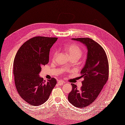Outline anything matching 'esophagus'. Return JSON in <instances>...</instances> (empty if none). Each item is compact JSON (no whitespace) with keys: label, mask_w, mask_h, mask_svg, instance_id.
Wrapping results in <instances>:
<instances>
[{"label":"esophagus","mask_w":125,"mask_h":125,"mask_svg":"<svg viewBox=\"0 0 125 125\" xmlns=\"http://www.w3.org/2000/svg\"><path fill=\"white\" fill-rule=\"evenodd\" d=\"M63 83H64V82L63 80H59L58 82H57V83L58 84V85H59V86H62V85L63 84Z\"/></svg>","instance_id":"1"}]
</instances>
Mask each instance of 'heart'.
I'll return each instance as SVG.
<instances>
[{
  "label": "heart",
  "instance_id": "obj_1",
  "mask_svg": "<svg viewBox=\"0 0 125 125\" xmlns=\"http://www.w3.org/2000/svg\"><path fill=\"white\" fill-rule=\"evenodd\" d=\"M65 49L68 53L70 57H77L78 59L82 56L83 50L76 43H72L67 45L65 47ZM56 55V53L54 55V57Z\"/></svg>",
  "mask_w": 125,
  "mask_h": 125
}]
</instances>
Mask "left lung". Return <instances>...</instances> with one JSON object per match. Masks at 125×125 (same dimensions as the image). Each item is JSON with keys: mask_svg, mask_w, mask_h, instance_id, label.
I'll return each mask as SVG.
<instances>
[{"mask_svg": "<svg viewBox=\"0 0 125 125\" xmlns=\"http://www.w3.org/2000/svg\"><path fill=\"white\" fill-rule=\"evenodd\" d=\"M85 45L87 57L81 77H83L80 89L72 83V90L69 94V102L74 106L83 108L92 104L99 95L109 76V64L106 53L98 43L89 38H72Z\"/></svg>", "mask_w": 125, "mask_h": 125, "instance_id": "8db88e82", "label": "left lung"}]
</instances>
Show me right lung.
<instances>
[{
	"instance_id": "add662e5",
	"label": "right lung",
	"mask_w": 125,
	"mask_h": 125,
	"mask_svg": "<svg viewBox=\"0 0 125 125\" xmlns=\"http://www.w3.org/2000/svg\"><path fill=\"white\" fill-rule=\"evenodd\" d=\"M57 38L35 37L19 49L13 61L16 89L26 102L33 106L45 103L57 83L52 78L46 82L39 76L42 67L49 62L50 49Z\"/></svg>"
}]
</instances>
